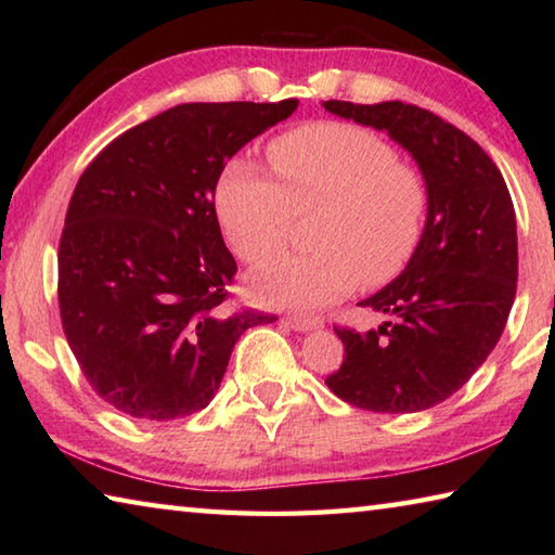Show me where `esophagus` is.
<instances>
[{
  "mask_svg": "<svg viewBox=\"0 0 555 555\" xmlns=\"http://www.w3.org/2000/svg\"><path fill=\"white\" fill-rule=\"evenodd\" d=\"M281 323H284L286 327H291V331H296V333L315 331V327L321 325L318 321H311V318H298V315H286L284 321H281Z\"/></svg>",
  "mask_w": 555,
  "mask_h": 555,
  "instance_id": "1",
  "label": "esophagus"
}]
</instances>
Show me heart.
<instances>
[{"label":"heart","instance_id":"obj_1","mask_svg":"<svg viewBox=\"0 0 555 555\" xmlns=\"http://www.w3.org/2000/svg\"><path fill=\"white\" fill-rule=\"evenodd\" d=\"M276 178L247 162L228 166L215 193L224 237L240 259L264 264L288 244L296 215H318L315 255L279 259L251 274L249 291L276 308H321L364 279H397L424 232V178L397 162L374 131L313 121L269 146Z\"/></svg>","mask_w":555,"mask_h":555}]
</instances>
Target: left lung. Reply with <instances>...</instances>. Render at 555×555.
<instances>
[{"mask_svg":"<svg viewBox=\"0 0 555 555\" xmlns=\"http://www.w3.org/2000/svg\"><path fill=\"white\" fill-rule=\"evenodd\" d=\"M323 107L387 131L424 176L428 208L406 269L360 306L387 315L377 331L335 327L345 345L327 387L352 406L416 413L436 406L482 367L509 318L519 251L512 195L490 156L428 109L327 100Z\"/></svg>","mask_w":555,"mask_h":555,"instance_id":"8db88e82","label":"left lung"}]
</instances>
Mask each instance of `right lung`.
<instances>
[{
    "instance_id": "obj_1",
    "label": "right lung",
    "mask_w": 555,
    "mask_h": 555,
    "mask_svg": "<svg viewBox=\"0 0 555 555\" xmlns=\"http://www.w3.org/2000/svg\"><path fill=\"white\" fill-rule=\"evenodd\" d=\"M296 100L185 102L107 144L82 171L59 249V306L82 374L139 421L205 409L234 343L274 323L228 313L237 271L215 188L251 139L294 115Z\"/></svg>"
}]
</instances>
